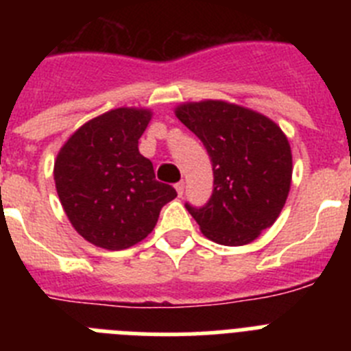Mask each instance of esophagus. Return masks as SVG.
Segmentation results:
<instances>
[{
	"label": "esophagus",
	"instance_id": "esophagus-1",
	"mask_svg": "<svg viewBox=\"0 0 351 351\" xmlns=\"http://www.w3.org/2000/svg\"><path fill=\"white\" fill-rule=\"evenodd\" d=\"M176 191H178L179 197H182V193H184V182H178V184H176Z\"/></svg>",
	"mask_w": 351,
	"mask_h": 351
}]
</instances>
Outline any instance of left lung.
<instances>
[{
  "mask_svg": "<svg viewBox=\"0 0 351 351\" xmlns=\"http://www.w3.org/2000/svg\"><path fill=\"white\" fill-rule=\"evenodd\" d=\"M176 116L206 145L214 173L209 202L186 209L214 243H253L278 219L290 193L287 135L263 114L223 100L181 104Z\"/></svg>",
  "mask_w": 351,
  "mask_h": 351,
  "instance_id": "1",
  "label": "left lung"
}]
</instances>
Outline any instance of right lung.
Here are the masks:
<instances>
[{
    "mask_svg": "<svg viewBox=\"0 0 351 351\" xmlns=\"http://www.w3.org/2000/svg\"><path fill=\"white\" fill-rule=\"evenodd\" d=\"M153 112L119 107L93 117L70 135L54 161L58 197L71 226L110 251L135 246L153 232L161 207L178 197L154 179L138 138Z\"/></svg>",
    "mask_w": 351,
    "mask_h": 351,
    "instance_id": "right-lung-1",
    "label": "right lung"
}]
</instances>
